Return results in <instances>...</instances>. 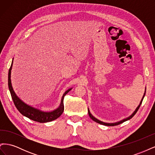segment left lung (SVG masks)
<instances>
[{
	"mask_svg": "<svg viewBox=\"0 0 155 155\" xmlns=\"http://www.w3.org/2000/svg\"><path fill=\"white\" fill-rule=\"evenodd\" d=\"M145 92H146V88H145V92H144V94H143V97H142V98L141 101H140V104H139L138 106L137 107V109H135V110L133 112V114H131V115H130L129 117H127V118H124V119L121 120H120V121H117V122H114V123H106V122H104V121H101V120H99L98 119H97L96 118H95V117L91 113V112H90V110H89V109L88 108V115H89V116H90V118H91L93 121H96V122H97V123H98V124H101V125H106V126H115V125H120V124H122L123 122H124V121H127V120H129L132 118L135 115V114L137 113L138 110L139 109V108H140V105H141V104H142V101H143V97H144L145 94Z\"/></svg>",
	"mask_w": 155,
	"mask_h": 155,
	"instance_id": "1",
	"label": "left lung"
}]
</instances>
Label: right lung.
Masks as SVG:
<instances>
[{
	"label": "right lung",
	"mask_w": 155,
	"mask_h": 155,
	"mask_svg": "<svg viewBox=\"0 0 155 155\" xmlns=\"http://www.w3.org/2000/svg\"><path fill=\"white\" fill-rule=\"evenodd\" d=\"M13 61L8 72V87L11 94L12 100L17 110L19 111L23 116L27 117V118H28L30 120H32L35 121H37V122L39 123L49 122V121H51L58 118L62 114L64 110V97L70 90H72V88H70L64 92L62 96L61 100V104L59 107H58L57 109L54 110L43 111L41 110V109H37V108L31 107L29 105L26 104V103L21 100L20 98L17 96L15 91H13L11 81V71L13 66Z\"/></svg>",
	"instance_id": "add662e5"
}]
</instances>
